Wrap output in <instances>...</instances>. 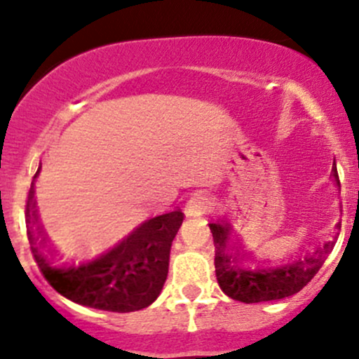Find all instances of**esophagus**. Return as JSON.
Here are the masks:
<instances>
[{
  "label": "esophagus",
  "mask_w": 359,
  "mask_h": 359,
  "mask_svg": "<svg viewBox=\"0 0 359 359\" xmlns=\"http://www.w3.org/2000/svg\"><path fill=\"white\" fill-rule=\"evenodd\" d=\"M210 208H212V200H210V196H206V194L203 193L194 194V196L187 201L186 215L189 217V219H196V217H201L205 215L206 212H210Z\"/></svg>",
  "instance_id": "obj_1"
}]
</instances>
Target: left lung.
<instances>
[{
    "instance_id": "8db88e82",
    "label": "left lung",
    "mask_w": 359,
    "mask_h": 359,
    "mask_svg": "<svg viewBox=\"0 0 359 359\" xmlns=\"http://www.w3.org/2000/svg\"><path fill=\"white\" fill-rule=\"evenodd\" d=\"M332 177L340 187L335 161L332 166ZM337 227L340 229V224H337ZM210 231L215 243V274L220 290L231 299L245 304L280 300L302 290L330 255L337 238L325 241L314 252L288 262L276 266H247L243 259L231 248L226 226L212 222Z\"/></svg>"
}]
</instances>
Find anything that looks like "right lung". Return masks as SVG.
Returning a JSON list of instances; mask_svg holds the SVG:
<instances>
[{
    "mask_svg": "<svg viewBox=\"0 0 359 359\" xmlns=\"http://www.w3.org/2000/svg\"><path fill=\"white\" fill-rule=\"evenodd\" d=\"M38 173L39 170L34 179ZM182 220L180 210L163 213L140 224L95 259L67 262L57 259L46 245L32 186L25 203L27 240L45 280L72 302L112 313L140 311L158 299L168 276L172 241Z\"/></svg>",
    "mask_w": 359,
    "mask_h": 359,
    "instance_id": "right-lung-1",
    "label": "right lung"
}]
</instances>
